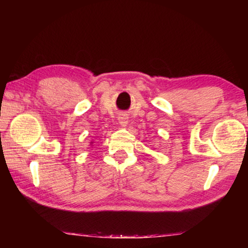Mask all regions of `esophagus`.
I'll use <instances>...</instances> for the list:
<instances>
[{
  "mask_svg": "<svg viewBox=\"0 0 248 248\" xmlns=\"http://www.w3.org/2000/svg\"><path fill=\"white\" fill-rule=\"evenodd\" d=\"M118 122H120L121 125H123V126H125V125L127 124V117L125 116V115H121V116L118 117Z\"/></svg>",
  "mask_w": 248,
  "mask_h": 248,
  "instance_id": "esophagus-1",
  "label": "esophagus"
}]
</instances>
